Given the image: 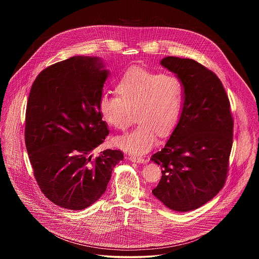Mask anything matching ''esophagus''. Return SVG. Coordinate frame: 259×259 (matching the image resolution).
<instances>
[{"label": "esophagus", "instance_id": "34e87169", "mask_svg": "<svg viewBox=\"0 0 259 259\" xmlns=\"http://www.w3.org/2000/svg\"><path fill=\"white\" fill-rule=\"evenodd\" d=\"M129 160L132 162H136V163H145V159L142 157H137V156H129Z\"/></svg>", "mask_w": 259, "mask_h": 259}]
</instances>
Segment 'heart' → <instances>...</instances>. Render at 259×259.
<instances>
[{
	"label": "heart",
	"mask_w": 259,
	"mask_h": 259,
	"mask_svg": "<svg viewBox=\"0 0 259 259\" xmlns=\"http://www.w3.org/2000/svg\"><path fill=\"white\" fill-rule=\"evenodd\" d=\"M116 92L118 96H100L99 112L105 122L121 131L129 127L136 112L138 126L113 141L127 152H148L156 144L157 134L169 135L181 118L184 84L176 75L132 68L119 79Z\"/></svg>",
	"instance_id": "heart-1"
}]
</instances>
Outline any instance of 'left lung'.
Segmentation results:
<instances>
[{
	"mask_svg": "<svg viewBox=\"0 0 259 259\" xmlns=\"http://www.w3.org/2000/svg\"><path fill=\"white\" fill-rule=\"evenodd\" d=\"M160 64L183 81L184 104L170 139L151 156L162 169L152 193L167 208L188 211L209 202L225 184L233 118L217 74L187 58L168 56Z\"/></svg>",
	"mask_w": 259,
	"mask_h": 259,
	"instance_id": "8db88e82",
	"label": "left lung"
}]
</instances>
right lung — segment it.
I'll return each mask as SVG.
<instances>
[{"label": "right lung", "instance_id": "right-lung-1", "mask_svg": "<svg viewBox=\"0 0 259 259\" xmlns=\"http://www.w3.org/2000/svg\"><path fill=\"white\" fill-rule=\"evenodd\" d=\"M110 72L98 57L74 56L35 79L27 102L25 144L42 193L69 209L91 206L107 189L120 150H92L109 135L99 98Z\"/></svg>", "mask_w": 259, "mask_h": 259}]
</instances>
